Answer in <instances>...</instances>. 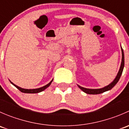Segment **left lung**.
I'll list each match as a JSON object with an SVG mask.
<instances>
[{
  "instance_id": "obj_1",
  "label": "left lung",
  "mask_w": 129,
  "mask_h": 129,
  "mask_svg": "<svg viewBox=\"0 0 129 129\" xmlns=\"http://www.w3.org/2000/svg\"><path fill=\"white\" fill-rule=\"evenodd\" d=\"M121 50H122V62H121V65L120 69H119V72H118L117 75L116 77L115 78V79L114 80V81L110 83L109 85H107V86L104 87L103 88H101V89H87V88L82 87L80 86V85H77L78 87L80 88L83 92H84L85 93H87V94H99V93H102L103 92H106V91L112 89L115 85H116L117 83L118 82V81L120 79L121 75H122V72H123V67H124V54H123V50L122 49V47H121Z\"/></svg>"
}]
</instances>
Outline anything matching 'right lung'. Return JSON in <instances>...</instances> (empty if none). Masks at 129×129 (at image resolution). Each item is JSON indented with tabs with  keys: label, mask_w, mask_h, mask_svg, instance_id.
Listing matches in <instances>:
<instances>
[{
	"label": "right lung",
	"mask_w": 129,
	"mask_h": 129,
	"mask_svg": "<svg viewBox=\"0 0 129 129\" xmlns=\"http://www.w3.org/2000/svg\"><path fill=\"white\" fill-rule=\"evenodd\" d=\"M53 81V79L51 80V81L48 84H47L46 85H45V86L44 87H42L40 88H38V89H22V88L20 87L17 86V85H15L14 84H13L12 82H10V83H11L12 85H14V86L16 88H17L20 91V92H23V93H39V92H42V91L44 90L45 89H47V88L48 87L50 86V85L51 84L52 82Z\"/></svg>",
	"instance_id": "obj_1"
}]
</instances>
